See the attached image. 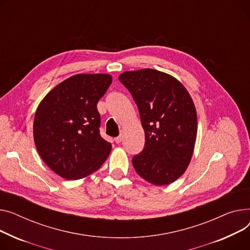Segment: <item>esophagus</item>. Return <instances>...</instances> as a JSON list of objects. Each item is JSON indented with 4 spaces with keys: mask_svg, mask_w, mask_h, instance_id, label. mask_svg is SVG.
Masks as SVG:
<instances>
[{
    "mask_svg": "<svg viewBox=\"0 0 250 250\" xmlns=\"http://www.w3.org/2000/svg\"><path fill=\"white\" fill-rule=\"evenodd\" d=\"M115 142H116V143H121V142H122V136L116 137V138H115Z\"/></svg>",
    "mask_w": 250,
    "mask_h": 250,
    "instance_id": "1",
    "label": "esophagus"
}]
</instances>
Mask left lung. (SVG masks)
<instances>
[{
	"instance_id": "obj_1",
	"label": "left lung",
	"mask_w": 250,
	"mask_h": 250,
	"mask_svg": "<svg viewBox=\"0 0 250 250\" xmlns=\"http://www.w3.org/2000/svg\"><path fill=\"white\" fill-rule=\"evenodd\" d=\"M119 81L136 103L145 133L143 150L132 158L136 172L155 186L173 183L194 152L198 121L192 98L181 82L156 69L124 71Z\"/></svg>"
}]
</instances>
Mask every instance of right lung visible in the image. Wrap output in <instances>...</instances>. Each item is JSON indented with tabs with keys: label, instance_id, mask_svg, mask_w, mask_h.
<instances>
[{
	"label": "right lung",
	"instance_id": "add662e5",
	"mask_svg": "<svg viewBox=\"0 0 250 250\" xmlns=\"http://www.w3.org/2000/svg\"><path fill=\"white\" fill-rule=\"evenodd\" d=\"M112 83L107 73H79L58 83L37 107L33 136L45 165L65 180H80L98 170L112 145L99 127V100Z\"/></svg>",
	"mask_w": 250,
	"mask_h": 250
}]
</instances>
